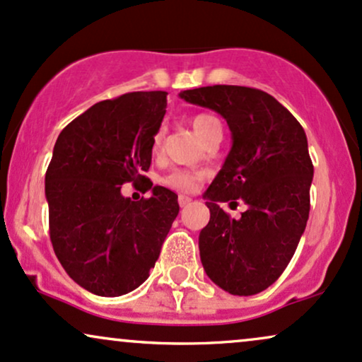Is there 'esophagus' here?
Wrapping results in <instances>:
<instances>
[{
  "mask_svg": "<svg viewBox=\"0 0 362 362\" xmlns=\"http://www.w3.org/2000/svg\"><path fill=\"white\" fill-rule=\"evenodd\" d=\"M177 202H180L181 206H188L191 203V197H188V194H180Z\"/></svg>",
  "mask_w": 362,
  "mask_h": 362,
  "instance_id": "esophagus-1",
  "label": "esophagus"
}]
</instances>
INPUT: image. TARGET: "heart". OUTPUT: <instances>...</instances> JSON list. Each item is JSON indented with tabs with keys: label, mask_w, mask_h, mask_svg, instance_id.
Segmentation results:
<instances>
[{
	"label": "heart",
	"mask_w": 362,
	"mask_h": 362,
	"mask_svg": "<svg viewBox=\"0 0 362 362\" xmlns=\"http://www.w3.org/2000/svg\"><path fill=\"white\" fill-rule=\"evenodd\" d=\"M193 129L198 134L199 139H205L208 134H211L214 130H222V125H220L218 118H215L214 115L210 113H198L194 115L193 120ZM160 144H163V132H157L154 135V140H152V147H154V152L159 151ZM203 180V174L198 171H189V169H174L164 177V182L169 186V188L177 189V191H193L198 186V182Z\"/></svg>",
	"instance_id": "obj_1"
}]
</instances>
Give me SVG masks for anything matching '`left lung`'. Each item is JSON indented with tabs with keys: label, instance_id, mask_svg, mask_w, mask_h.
Returning <instances> with one entry per match:
<instances>
[{
	"label": "left lung",
	"instance_id": "left-lung-1",
	"mask_svg": "<svg viewBox=\"0 0 362 362\" xmlns=\"http://www.w3.org/2000/svg\"><path fill=\"white\" fill-rule=\"evenodd\" d=\"M180 96L222 115L232 132L230 152L203 194L210 222L199 232L202 264L230 295H256L283 274L307 227L313 180L307 135L261 89L216 84ZM235 199L248 205L237 221L219 208Z\"/></svg>",
	"mask_w": 362,
	"mask_h": 362
}]
</instances>
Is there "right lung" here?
I'll return each mask as SVG.
<instances>
[{"label": "right lung", "mask_w": 362, "mask_h": 362, "mask_svg": "<svg viewBox=\"0 0 362 362\" xmlns=\"http://www.w3.org/2000/svg\"><path fill=\"white\" fill-rule=\"evenodd\" d=\"M168 93L135 91L93 105L59 134L45 173L49 228L66 273L98 296H120L148 278L180 214L164 186L132 202L121 185L145 180Z\"/></svg>", "instance_id": "obj_1"}]
</instances>
